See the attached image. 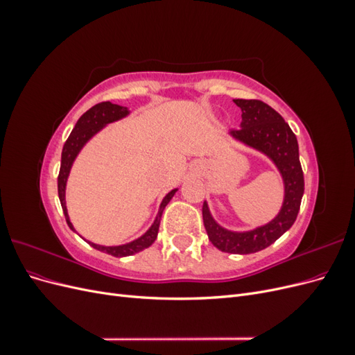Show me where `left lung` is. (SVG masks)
<instances>
[{
  "label": "left lung",
  "mask_w": 355,
  "mask_h": 355,
  "mask_svg": "<svg viewBox=\"0 0 355 355\" xmlns=\"http://www.w3.org/2000/svg\"><path fill=\"white\" fill-rule=\"evenodd\" d=\"M234 103L241 110V124L239 130H231L228 135L272 161L283 179V204L272 220L250 231L220 227L213 219L207 201L202 204V220L214 247L227 253L249 254L266 249L295 223L304 196V173L297 139L283 116L262 101L234 99Z\"/></svg>",
  "instance_id": "left-lung-1"
}]
</instances>
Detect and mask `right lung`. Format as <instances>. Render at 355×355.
<instances>
[{
    "instance_id": "right-lung-1",
    "label": "right lung",
    "mask_w": 355,
    "mask_h": 355,
    "mask_svg": "<svg viewBox=\"0 0 355 355\" xmlns=\"http://www.w3.org/2000/svg\"><path fill=\"white\" fill-rule=\"evenodd\" d=\"M128 114H130V111H128L127 106H120V105H115L111 102H101L98 105H94L93 108H90L87 112H84L80 116V120L72 128V133L69 135L68 141L65 142V145H63L60 171H59V178H58V192H59V200L62 204L63 214H65L67 222H68V227L73 232H77V231H75L73 225L69 220V214H68V209H67V198H65L67 182H68V176L71 173V167L73 164V161L78 157L83 146L87 144L96 133H99L103 127H106L114 121L123 120V118H125ZM176 191H178V188L171 189L168 194L163 198V201H161V204H159V209H158L154 223L139 239H136L130 243L121 244V245H101V244H94L87 240L85 241H87L92 247H94L96 250H101L103 253H108L115 257L132 256L137 252H142L144 249H148V247L157 240L161 214H163V210L166 209L170 200L173 198V196L176 194Z\"/></svg>"
}]
</instances>
